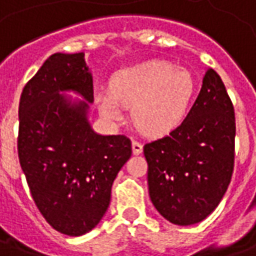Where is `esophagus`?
Here are the masks:
<instances>
[{"mask_svg": "<svg viewBox=\"0 0 256 256\" xmlns=\"http://www.w3.org/2000/svg\"><path fill=\"white\" fill-rule=\"evenodd\" d=\"M132 146H133V154L134 155H140L142 152V142H140L137 140L132 141Z\"/></svg>", "mask_w": 256, "mask_h": 256, "instance_id": "obj_1", "label": "esophagus"}]
</instances>
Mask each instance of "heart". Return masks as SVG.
<instances>
[{"instance_id": "obj_1", "label": "heart", "mask_w": 256, "mask_h": 256, "mask_svg": "<svg viewBox=\"0 0 256 256\" xmlns=\"http://www.w3.org/2000/svg\"><path fill=\"white\" fill-rule=\"evenodd\" d=\"M111 92H98L100 112L120 120L124 106H133V120L150 136H163L177 128L186 115L194 93V79L186 68L168 62H148L118 71Z\"/></svg>"}]
</instances>
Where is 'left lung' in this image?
Masks as SVG:
<instances>
[{
  "instance_id": "obj_1",
  "label": "left lung",
  "mask_w": 256,
  "mask_h": 256,
  "mask_svg": "<svg viewBox=\"0 0 256 256\" xmlns=\"http://www.w3.org/2000/svg\"><path fill=\"white\" fill-rule=\"evenodd\" d=\"M234 110L212 68L184 122L163 138L145 144L150 198L174 225L206 220L230 184L234 164Z\"/></svg>"
}]
</instances>
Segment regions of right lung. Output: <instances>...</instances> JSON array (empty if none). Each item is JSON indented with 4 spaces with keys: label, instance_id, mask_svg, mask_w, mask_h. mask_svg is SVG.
I'll use <instances>...</instances> for the list:
<instances>
[{
    "label": "right lung",
    "instance_id": "right-lung-1",
    "mask_svg": "<svg viewBox=\"0 0 256 256\" xmlns=\"http://www.w3.org/2000/svg\"><path fill=\"white\" fill-rule=\"evenodd\" d=\"M67 91L82 100H72ZM93 101L84 52L52 54L20 96V166L44 218L67 236H82L98 225L112 184L132 156L126 136H101L92 128Z\"/></svg>",
    "mask_w": 256,
    "mask_h": 256
}]
</instances>
